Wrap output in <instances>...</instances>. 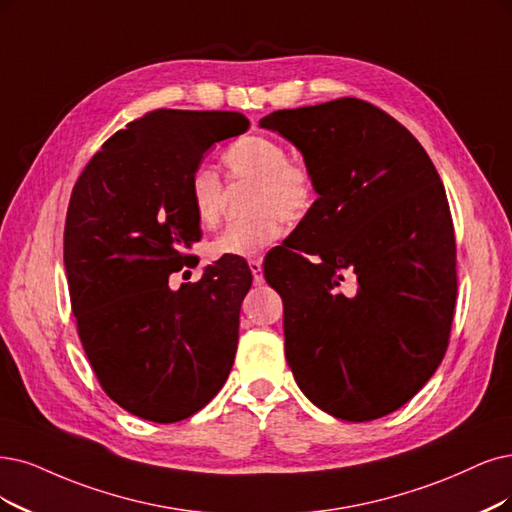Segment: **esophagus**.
<instances>
[{
  "instance_id": "34e87169",
  "label": "esophagus",
  "mask_w": 512,
  "mask_h": 512,
  "mask_svg": "<svg viewBox=\"0 0 512 512\" xmlns=\"http://www.w3.org/2000/svg\"><path fill=\"white\" fill-rule=\"evenodd\" d=\"M249 268H251V272H253L255 285H261V282H263V266H261V261H259V259H251V261H249Z\"/></svg>"
}]
</instances>
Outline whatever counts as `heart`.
Instances as JSON below:
<instances>
[{
	"instance_id": "heart-1",
	"label": "heart",
	"mask_w": 512,
	"mask_h": 512,
	"mask_svg": "<svg viewBox=\"0 0 512 512\" xmlns=\"http://www.w3.org/2000/svg\"><path fill=\"white\" fill-rule=\"evenodd\" d=\"M230 181H249L244 192V219L232 223L213 242V255L255 257L282 234V221L306 219L316 200V177L310 164L287 156L274 137L246 135L221 154ZM189 204L200 227L213 230L223 213V181L215 170L200 166L189 177Z\"/></svg>"
}]
</instances>
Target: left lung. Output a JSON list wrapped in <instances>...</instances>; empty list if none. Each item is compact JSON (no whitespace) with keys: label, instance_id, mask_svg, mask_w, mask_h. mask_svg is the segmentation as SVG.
Instances as JSON below:
<instances>
[{"label":"left lung","instance_id":"1","mask_svg":"<svg viewBox=\"0 0 512 512\" xmlns=\"http://www.w3.org/2000/svg\"><path fill=\"white\" fill-rule=\"evenodd\" d=\"M259 124L304 154L318 194L263 263L285 304L287 363L333 418H382L420 392L449 346L458 276L443 181L420 141L361 99Z\"/></svg>","mask_w":512,"mask_h":512}]
</instances>
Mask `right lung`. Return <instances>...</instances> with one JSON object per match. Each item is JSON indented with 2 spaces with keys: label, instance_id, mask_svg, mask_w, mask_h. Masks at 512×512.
<instances>
[{
  "label": "right lung",
  "instance_id": "1",
  "mask_svg": "<svg viewBox=\"0 0 512 512\" xmlns=\"http://www.w3.org/2000/svg\"><path fill=\"white\" fill-rule=\"evenodd\" d=\"M246 130L236 111H147L73 185L63 236L71 312L101 388L137 418L181 422L232 371L249 266L221 257L179 291L168 276L198 266L189 177L208 147Z\"/></svg>",
  "mask_w": 512,
  "mask_h": 512
}]
</instances>
